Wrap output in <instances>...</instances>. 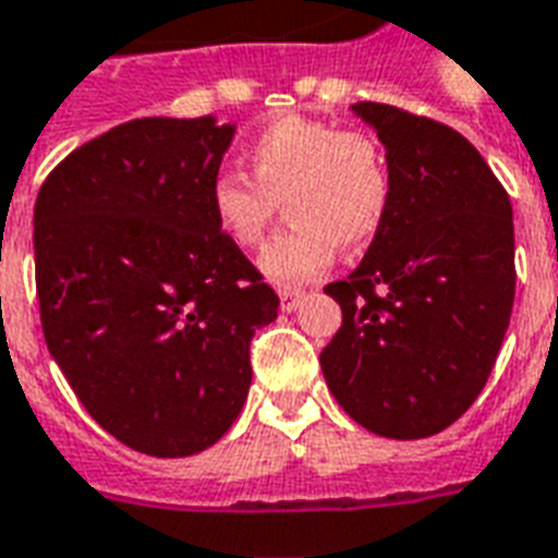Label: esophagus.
I'll return each mask as SVG.
<instances>
[{"label":"esophagus","instance_id":"34e87169","mask_svg":"<svg viewBox=\"0 0 558 558\" xmlns=\"http://www.w3.org/2000/svg\"><path fill=\"white\" fill-rule=\"evenodd\" d=\"M301 299H304L301 290H280V311L292 313L301 304Z\"/></svg>","mask_w":558,"mask_h":558}]
</instances>
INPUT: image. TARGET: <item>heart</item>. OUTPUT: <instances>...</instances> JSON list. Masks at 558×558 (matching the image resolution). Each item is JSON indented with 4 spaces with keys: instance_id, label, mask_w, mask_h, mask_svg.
<instances>
[{
    "instance_id": "heart-1",
    "label": "heart",
    "mask_w": 558,
    "mask_h": 558,
    "mask_svg": "<svg viewBox=\"0 0 558 558\" xmlns=\"http://www.w3.org/2000/svg\"><path fill=\"white\" fill-rule=\"evenodd\" d=\"M254 180L218 171L209 180V213L218 233L254 247L283 201L292 225L271 239L257 266L278 287H301L331 266L340 245L361 251L381 230L393 183L381 147L366 132L287 114L247 147Z\"/></svg>"
}]
</instances>
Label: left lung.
<instances>
[{
  "label": "left lung",
  "mask_w": 558,
  "mask_h": 558,
  "mask_svg": "<svg viewBox=\"0 0 558 558\" xmlns=\"http://www.w3.org/2000/svg\"><path fill=\"white\" fill-rule=\"evenodd\" d=\"M384 144L393 197L352 275L325 292L342 328L319 363L373 435L420 440L452 426L488 381L514 304V221L473 144L420 114L354 102Z\"/></svg>",
  "instance_id": "obj_1"
}]
</instances>
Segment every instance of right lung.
<instances>
[{
	"label": "right lung",
	"instance_id": "add662e5",
	"mask_svg": "<svg viewBox=\"0 0 558 558\" xmlns=\"http://www.w3.org/2000/svg\"><path fill=\"white\" fill-rule=\"evenodd\" d=\"M236 123L138 118L82 144L40 185L35 280L52 361L135 452L185 458L236 423L251 337L278 295L209 213Z\"/></svg>",
	"mask_w": 558,
	"mask_h": 558
}]
</instances>
